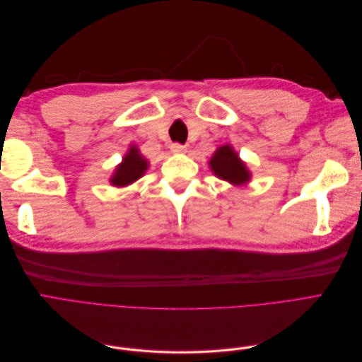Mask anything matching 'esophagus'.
<instances>
[{
	"mask_svg": "<svg viewBox=\"0 0 362 362\" xmlns=\"http://www.w3.org/2000/svg\"><path fill=\"white\" fill-rule=\"evenodd\" d=\"M170 151H172V154H185V152H187V148H185L184 145H180V144H173L170 146Z\"/></svg>",
	"mask_w": 362,
	"mask_h": 362,
	"instance_id": "34e87169",
	"label": "esophagus"
}]
</instances>
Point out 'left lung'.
<instances>
[{
    "mask_svg": "<svg viewBox=\"0 0 362 362\" xmlns=\"http://www.w3.org/2000/svg\"><path fill=\"white\" fill-rule=\"evenodd\" d=\"M208 166H210L214 177L226 181L234 187H243L252 180V172L249 170L247 164L240 158L238 152L229 144L218 146L214 151V154L208 161Z\"/></svg>",
    "mask_w": 362,
    "mask_h": 362,
    "instance_id": "1",
    "label": "left lung"
}]
</instances>
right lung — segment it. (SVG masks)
<instances>
[{
	"mask_svg": "<svg viewBox=\"0 0 362 362\" xmlns=\"http://www.w3.org/2000/svg\"><path fill=\"white\" fill-rule=\"evenodd\" d=\"M148 168H149L148 158L141 154L140 149L136 145H129L125 156L122 157V161L117 164L112 173V177L108 178V182L117 189L128 187V185H131L144 177Z\"/></svg>",
	"mask_w": 362,
	"mask_h": 362,
	"instance_id": "obj_1",
	"label": "right lung"
}]
</instances>
